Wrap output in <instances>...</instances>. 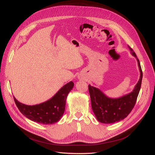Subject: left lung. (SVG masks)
Masks as SVG:
<instances>
[{"label": "left lung", "instance_id": "8db88e82", "mask_svg": "<svg viewBox=\"0 0 155 155\" xmlns=\"http://www.w3.org/2000/svg\"><path fill=\"white\" fill-rule=\"evenodd\" d=\"M128 48L131 54L137 58L140 72L139 81L132 92L118 98H110L105 95L99 89L90 85L88 86L93 111L97 119L101 123L111 124L122 120L127 117L135 105L141 87L142 71L135 53L130 46H128Z\"/></svg>", "mask_w": 155, "mask_h": 155}]
</instances>
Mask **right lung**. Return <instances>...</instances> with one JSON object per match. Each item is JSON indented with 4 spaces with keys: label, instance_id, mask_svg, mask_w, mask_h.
Here are the masks:
<instances>
[{
    "label": "right lung",
    "instance_id": "1",
    "mask_svg": "<svg viewBox=\"0 0 155 155\" xmlns=\"http://www.w3.org/2000/svg\"><path fill=\"white\" fill-rule=\"evenodd\" d=\"M74 83L66 84L49 101L35 106H28L19 102L14 98L19 111L32 121L42 124H52L57 122L62 117L66 107L68 93L73 89Z\"/></svg>",
    "mask_w": 155,
    "mask_h": 155
}]
</instances>
